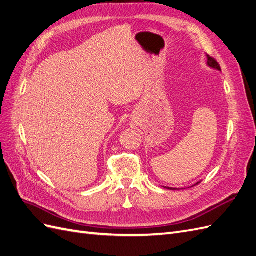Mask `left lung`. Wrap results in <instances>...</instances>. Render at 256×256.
<instances>
[{"label": "left lung", "mask_w": 256, "mask_h": 256, "mask_svg": "<svg viewBox=\"0 0 256 256\" xmlns=\"http://www.w3.org/2000/svg\"><path fill=\"white\" fill-rule=\"evenodd\" d=\"M207 64H208V66H210V67H212V68L218 69V70H221V67H220L219 63H218V62H216L214 58L207 56ZM198 184H200V182H198ZM168 189H173V188H168Z\"/></svg>", "instance_id": "left-lung-1"}]
</instances>
